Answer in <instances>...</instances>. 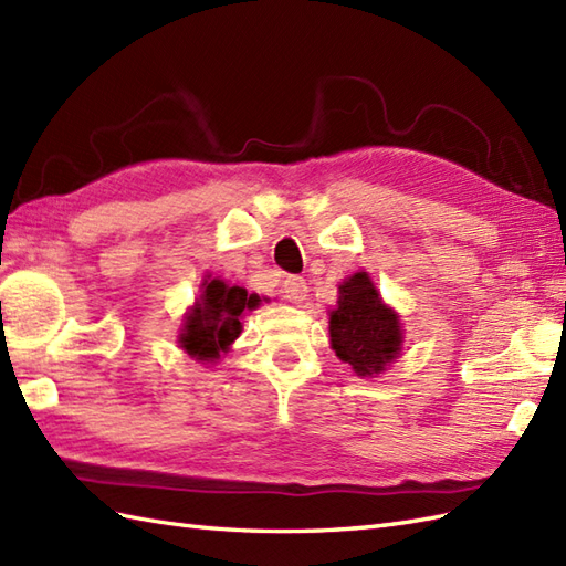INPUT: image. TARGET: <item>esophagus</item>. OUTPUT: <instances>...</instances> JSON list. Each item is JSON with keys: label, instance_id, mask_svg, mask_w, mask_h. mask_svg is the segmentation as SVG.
I'll return each instance as SVG.
<instances>
[{"label": "esophagus", "instance_id": "34e87169", "mask_svg": "<svg viewBox=\"0 0 566 566\" xmlns=\"http://www.w3.org/2000/svg\"><path fill=\"white\" fill-rule=\"evenodd\" d=\"M283 297L295 302V305H300V302L307 297L305 279H302V275H287V279L283 281Z\"/></svg>", "mask_w": 566, "mask_h": 566}]
</instances>
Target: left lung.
<instances>
[{
	"label": "left lung",
	"instance_id": "obj_1",
	"mask_svg": "<svg viewBox=\"0 0 566 566\" xmlns=\"http://www.w3.org/2000/svg\"><path fill=\"white\" fill-rule=\"evenodd\" d=\"M331 348L357 377L381 375L401 355L403 328L398 314L381 300L367 271L338 285V302L328 312Z\"/></svg>",
	"mask_w": 566,
	"mask_h": 566
}]
</instances>
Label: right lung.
Here are the masks:
<instances>
[{"instance_id": "1", "label": "right lung", "mask_w": 566, "mask_h": 566, "mask_svg": "<svg viewBox=\"0 0 566 566\" xmlns=\"http://www.w3.org/2000/svg\"><path fill=\"white\" fill-rule=\"evenodd\" d=\"M259 295H250L240 285H228L220 279H206L201 295L185 314L179 348L199 363H216L220 353H228L232 340L242 331V314L259 307Z\"/></svg>"}]
</instances>
